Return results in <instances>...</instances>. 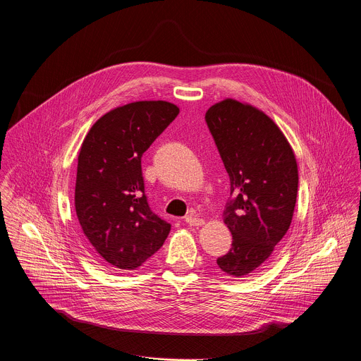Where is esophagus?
I'll use <instances>...</instances> for the list:
<instances>
[{
	"label": "esophagus",
	"instance_id": "obj_1",
	"mask_svg": "<svg viewBox=\"0 0 361 361\" xmlns=\"http://www.w3.org/2000/svg\"><path fill=\"white\" fill-rule=\"evenodd\" d=\"M185 222H187L188 225H191V226H201V225H204V219L200 218V216H197L195 214H188V215L185 216Z\"/></svg>",
	"mask_w": 361,
	"mask_h": 361
}]
</instances>
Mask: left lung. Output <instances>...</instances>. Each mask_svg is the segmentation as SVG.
Returning a JSON list of instances; mask_svg holds the SVG:
<instances>
[{
  "instance_id": "8db88e82",
  "label": "left lung",
  "mask_w": 361,
  "mask_h": 361,
  "mask_svg": "<svg viewBox=\"0 0 361 361\" xmlns=\"http://www.w3.org/2000/svg\"><path fill=\"white\" fill-rule=\"evenodd\" d=\"M231 181L224 224L232 248L216 259L222 272L244 278L257 271L288 232L298 195V163L288 139L258 107L224 99L205 113Z\"/></svg>"
}]
</instances>
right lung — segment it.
<instances>
[{"label":"right lung","mask_w":361,"mask_h":361,"mask_svg":"<svg viewBox=\"0 0 361 361\" xmlns=\"http://www.w3.org/2000/svg\"><path fill=\"white\" fill-rule=\"evenodd\" d=\"M180 113L166 100L111 109L90 128L78 156L75 209L103 261L133 271L164 244L171 225L149 207L142 156Z\"/></svg>","instance_id":"obj_1"}]
</instances>
